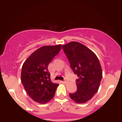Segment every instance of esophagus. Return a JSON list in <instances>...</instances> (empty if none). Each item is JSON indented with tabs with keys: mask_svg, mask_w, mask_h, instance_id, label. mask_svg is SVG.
<instances>
[{
	"mask_svg": "<svg viewBox=\"0 0 122 122\" xmlns=\"http://www.w3.org/2000/svg\"><path fill=\"white\" fill-rule=\"evenodd\" d=\"M63 83H64V84H66L67 82V81L66 80H64V81H62Z\"/></svg>",
	"mask_w": 122,
	"mask_h": 122,
	"instance_id": "1",
	"label": "esophagus"
}]
</instances>
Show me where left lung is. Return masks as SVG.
Instances as JSON below:
<instances>
[{
  "label": "left lung",
  "instance_id": "left-lung-1",
  "mask_svg": "<svg viewBox=\"0 0 122 122\" xmlns=\"http://www.w3.org/2000/svg\"><path fill=\"white\" fill-rule=\"evenodd\" d=\"M64 53L75 75L77 91L69 93L72 100L84 103L97 92L102 79V71L99 59L93 51L81 43L71 42L62 46Z\"/></svg>",
  "mask_w": 122,
  "mask_h": 122
}]
</instances>
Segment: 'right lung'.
I'll return each instance as SVG.
<instances>
[{
    "mask_svg": "<svg viewBox=\"0 0 122 122\" xmlns=\"http://www.w3.org/2000/svg\"><path fill=\"white\" fill-rule=\"evenodd\" d=\"M61 49V45L40 47L31 54L22 66L21 82L34 101L44 104L54 97L58 84L51 81L48 65Z\"/></svg>",
    "mask_w": 122,
    "mask_h": 122,
    "instance_id": "obj_1",
    "label": "right lung"
}]
</instances>
